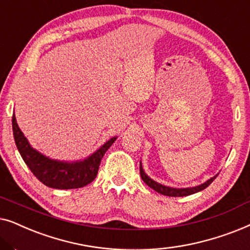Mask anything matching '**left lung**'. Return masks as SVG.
Segmentation results:
<instances>
[{
  "instance_id": "1",
  "label": "left lung",
  "mask_w": 250,
  "mask_h": 250,
  "mask_svg": "<svg viewBox=\"0 0 250 250\" xmlns=\"http://www.w3.org/2000/svg\"><path fill=\"white\" fill-rule=\"evenodd\" d=\"M140 175H141V179L143 180L146 186H149L151 189L157 191L158 193H162L164 196H168V197H186V196H190V194H193L196 192H199V191L206 189V188L209 186V184L213 182V181L216 179L217 175H215L214 177H210L209 180L206 181V182L200 184V186L193 187V188H183V189H176V188H170L167 186H163L156 181H153L152 179L146 175L143 170L142 164L140 162Z\"/></svg>"
}]
</instances>
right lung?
<instances>
[{
	"label": "right lung",
	"instance_id": "add662e5",
	"mask_svg": "<svg viewBox=\"0 0 250 250\" xmlns=\"http://www.w3.org/2000/svg\"><path fill=\"white\" fill-rule=\"evenodd\" d=\"M12 131L18 151L34 175L46 187L61 190L78 189L91 183L97 177L102 157L117 139L114 136L108 140L84 160L69 163L51 159L34 149L17 124L15 114L12 115Z\"/></svg>",
	"mask_w": 250,
	"mask_h": 250
}]
</instances>
